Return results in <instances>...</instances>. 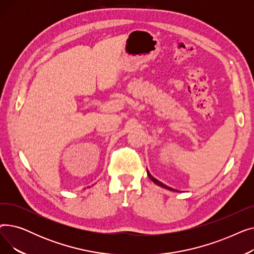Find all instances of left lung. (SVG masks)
Instances as JSON below:
<instances>
[{"mask_svg": "<svg viewBox=\"0 0 254 254\" xmlns=\"http://www.w3.org/2000/svg\"><path fill=\"white\" fill-rule=\"evenodd\" d=\"M147 175H148V177L155 183V184H157L158 186H161V188H164V189H166V190H172V191H178V190H174V189H172V188H170V186H168V185H166V184H164V183H162L161 181H158L157 179H155L153 176H151L150 175V173L147 171Z\"/></svg>", "mask_w": 254, "mask_h": 254, "instance_id": "obj_1", "label": "left lung"}]
</instances>
